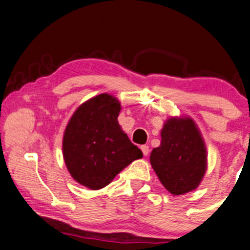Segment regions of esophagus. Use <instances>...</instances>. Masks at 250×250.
Returning <instances> with one entry per match:
<instances>
[{
    "mask_svg": "<svg viewBox=\"0 0 250 250\" xmlns=\"http://www.w3.org/2000/svg\"><path fill=\"white\" fill-rule=\"evenodd\" d=\"M141 150H142L143 154L146 155V157L147 154H149V152H150V150H149V146H141Z\"/></svg>",
    "mask_w": 250,
    "mask_h": 250,
    "instance_id": "obj_1",
    "label": "esophagus"
}]
</instances>
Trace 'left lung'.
<instances>
[{
  "instance_id": "1",
  "label": "left lung",
  "mask_w": 250,
  "mask_h": 250,
  "mask_svg": "<svg viewBox=\"0 0 250 250\" xmlns=\"http://www.w3.org/2000/svg\"><path fill=\"white\" fill-rule=\"evenodd\" d=\"M206 147L189 117H171L161 129V144L151 152L150 162L166 189L183 195L196 189L206 171Z\"/></svg>"
}]
</instances>
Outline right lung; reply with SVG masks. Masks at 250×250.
Returning a JSON list of instances; mask_svg holds the SVG:
<instances>
[{
	"instance_id": "1",
	"label": "right lung",
	"mask_w": 250,
	"mask_h": 250,
	"mask_svg": "<svg viewBox=\"0 0 250 250\" xmlns=\"http://www.w3.org/2000/svg\"><path fill=\"white\" fill-rule=\"evenodd\" d=\"M119 101L101 93L83 103L65 128V165L75 182L90 189L107 186L123 169L143 157L119 126Z\"/></svg>"
}]
</instances>
